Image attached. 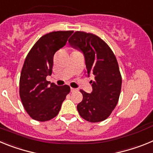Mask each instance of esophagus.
Instances as JSON below:
<instances>
[{
	"instance_id": "esophagus-1",
	"label": "esophagus",
	"mask_w": 153,
	"mask_h": 153,
	"mask_svg": "<svg viewBox=\"0 0 153 153\" xmlns=\"http://www.w3.org/2000/svg\"><path fill=\"white\" fill-rule=\"evenodd\" d=\"M70 90H71V92H74L76 90V89L72 88V87H71V88H70Z\"/></svg>"
}]
</instances>
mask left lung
<instances>
[{
	"label": "left lung",
	"instance_id": "1",
	"mask_svg": "<svg viewBox=\"0 0 153 153\" xmlns=\"http://www.w3.org/2000/svg\"><path fill=\"white\" fill-rule=\"evenodd\" d=\"M70 46L84 55L86 73L93 74V91L80 90L83 100L77 105L82 118L91 123L103 121L109 117L120 97L122 77L117 58L109 46L97 35L76 31L68 40Z\"/></svg>",
	"mask_w": 153,
	"mask_h": 153
}]
</instances>
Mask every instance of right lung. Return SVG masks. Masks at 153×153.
Here are the masks:
<instances>
[{"mask_svg":"<svg viewBox=\"0 0 153 153\" xmlns=\"http://www.w3.org/2000/svg\"><path fill=\"white\" fill-rule=\"evenodd\" d=\"M74 31H54L41 36L28 53L20 77V97L32 119L44 122L54 118L70 93L68 85L59 86L46 79L52 74L54 53L64 47Z\"/></svg>","mask_w":153,"mask_h":153,"instance_id":"right-lung-1","label":"right lung"}]
</instances>
